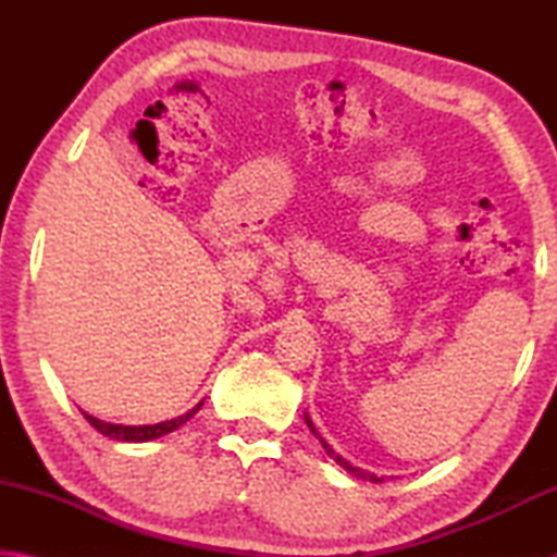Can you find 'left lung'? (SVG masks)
<instances>
[{"label": "left lung", "instance_id": "1", "mask_svg": "<svg viewBox=\"0 0 557 557\" xmlns=\"http://www.w3.org/2000/svg\"><path fill=\"white\" fill-rule=\"evenodd\" d=\"M305 422H307V428L312 430V435H314L319 442H322V447H324L326 455L332 457L338 467H344V469L348 471V474L356 476V479H366V482H383V476L373 474V471H366V469H361V467H354V465H348V461H346L342 455H338V451H334V449H332V445H329V442H326L322 435H319L317 428H314V422L309 420V414H307V412H305Z\"/></svg>", "mask_w": 557, "mask_h": 557}]
</instances>
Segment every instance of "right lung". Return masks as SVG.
<instances>
[{"instance_id": "obj_1", "label": "right lung", "mask_w": 557, "mask_h": 557, "mask_svg": "<svg viewBox=\"0 0 557 557\" xmlns=\"http://www.w3.org/2000/svg\"><path fill=\"white\" fill-rule=\"evenodd\" d=\"M201 405H203V400L196 405V408L188 410V412L178 414V418L157 422V425H115V422H102L98 418H92V414H88V412H83V414H86V420L100 432V435H106L110 440H117V442H149V440L164 437V435H169V432H174V430L182 428L186 420H191L194 414L201 410Z\"/></svg>"}]
</instances>
